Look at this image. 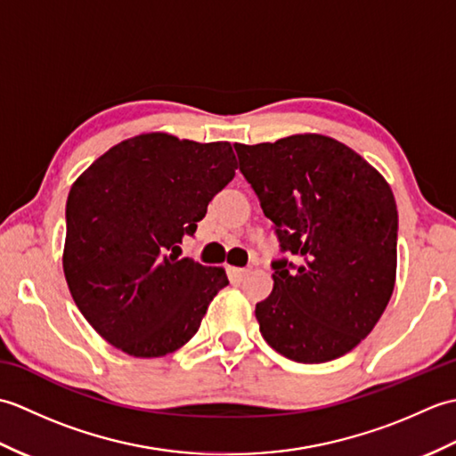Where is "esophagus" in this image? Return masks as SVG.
Segmentation results:
<instances>
[{"label":"esophagus","instance_id":"esophagus-1","mask_svg":"<svg viewBox=\"0 0 456 456\" xmlns=\"http://www.w3.org/2000/svg\"><path fill=\"white\" fill-rule=\"evenodd\" d=\"M247 268H229V278L233 280V282H240V280L247 276Z\"/></svg>","mask_w":456,"mask_h":456}]
</instances>
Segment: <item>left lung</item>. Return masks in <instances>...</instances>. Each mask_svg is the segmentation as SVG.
I'll return each instance as SVG.
<instances>
[{"label": "left lung", "mask_w": 456, "mask_h": 456, "mask_svg": "<svg viewBox=\"0 0 456 456\" xmlns=\"http://www.w3.org/2000/svg\"><path fill=\"white\" fill-rule=\"evenodd\" d=\"M235 151L280 253L294 256L270 265L273 294L255 312L265 341L304 364L351 353L394 292L398 209L388 182L323 134Z\"/></svg>", "instance_id": "obj_1"}]
</instances>
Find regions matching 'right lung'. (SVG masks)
<instances>
[{
  "label": "right lung",
  "instance_id": "right-lung-1",
  "mask_svg": "<svg viewBox=\"0 0 456 456\" xmlns=\"http://www.w3.org/2000/svg\"><path fill=\"white\" fill-rule=\"evenodd\" d=\"M229 142L151 133L115 144L66 201L64 276L82 315L123 353L154 358L198 333L229 284L221 268L178 258L208 203L235 176Z\"/></svg>",
  "mask_w": 456,
  "mask_h": 456
}]
</instances>
